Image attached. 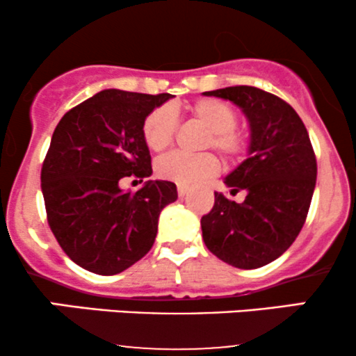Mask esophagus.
Returning <instances> with one entry per match:
<instances>
[{
	"mask_svg": "<svg viewBox=\"0 0 356 356\" xmlns=\"http://www.w3.org/2000/svg\"><path fill=\"white\" fill-rule=\"evenodd\" d=\"M177 194H179V197H184V195L189 194V187L182 186V184H179V186H177Z\"/></svg>",
	"mask_w": 356,
	"mask_h": 356,
	"instance_id": "34e87169",
	"label": "esophagus"
}]
</instances>
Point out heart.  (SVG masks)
I'll list each match as a JSON object with an SVG mask.
<instances>
[{"mask_svg":"<svg viewBox=\"0 0 356 356\" xmlns=\"http://www.w3.org/2000/svg\"><path fill=\"white\" fill-rule=\"evenodd\" d=\"M191 115L209 130V136L204 138V149L214 147L226 159H238L248 147V136L236 127L238 115L234 108L226 102L218 99H201L189 107ZM177 130V115L170 105H161L154 108L144 118L142 137L154 152H162L172 144ZM219 161L214 154H184L170 152L155 162V172L164 181L182 186L202 181L218 174Z\"/></svg>","mask_w":356,"mask_h":356,"instance_id":"obj_1","label":"heart"}]
</instances>
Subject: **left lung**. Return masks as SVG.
<instances>
[{"label":"left lung","mask_w":356,"mask_h":356,"mask_svg":"<svg viewBox=\"0 0 356 356\" xmlns=\"http://www.w3.org/2000/svg\"><path fill=\"white\" fill-rule=\"evenodd\" d=\"M243 110L251 140L248 159L224 179L231 194L244 191L238 204L214 192V207L202 216V239L212 254L239 269L275 261L303 227L316 184L308 130L295 108L280 97L239 85L204 92Z\"/></svg>","instance_id":"1"}]
</instances>
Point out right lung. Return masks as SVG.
Segmentation results:
<instances>
[{
  "label": "right lung",
  "instance_id": "right-lung-1",
  "mask_svg": "<svg viewBox=\"0 0 356 356\" xmlns=\"http://www.w3.org/2000/svg\"><path fill=\"white\" fill-rule=\"evenodd\" d=\"M170 93L102 90L68 110L53 132L42 167L47 218L73 263L112 276L142 259L157 236L159 214L177 199L169 181L122 191L125 177L152 175L142 124Z\"/></svg>",
  "mask_w": 356,
  "mask_h": 356
}]
</instances>
